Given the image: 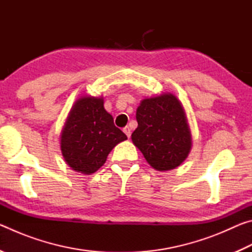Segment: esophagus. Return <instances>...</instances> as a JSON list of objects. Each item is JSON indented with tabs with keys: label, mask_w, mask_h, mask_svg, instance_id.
Listing matches in <instances>:
<instances>
[{
	"label": "esophagus",
	"mask_w": 252,
	"mask_h": 252,
	"mask_svg": "<svg viewBox=\"0 0 252 252\" xmlns=\"http://www.w3.org/2000/svg\"><path fill=\"white\" fill-rule=\"evenodd\" d=\"M123 132H125V133L126 134V136H127V138H130V136H131V129H130V126H125V127H123Z\"/></svg>",
	"instance_id": "1"
}]
</instances>
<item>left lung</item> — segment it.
<instances>
[{"instance_id":"8db88e82","label":"left lung","mask_w":252,"mask_h":252,"mask_svg":"<svg viewBox=\"0 0 252 252\" xmlns=\"http://www.w3.org/2000/svg\"><path fill=\"white\" fill-rule=\"evenodd\" d=\"M136 121L132 141L152 168L167 171L186 160L191 148L190 130L180 101L173 94L142 100Z\"/></svg>"}]
</instances>
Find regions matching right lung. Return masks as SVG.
I'll return each instance as SVG.
<instances>
[{
    "mask_svg": "<svg viewBox=\"0 0 252 252\" xmlns=\"http://www.w3.org/2000/svg\"><path fill=\"white\" fill-rule=\"evenodd\" d=\"M126 135L114 126L101 97H81L67 117L61 136L66 163L75 171L91 174L99 170L110 151Z\"/></svg>",
    "mask_w": 252,
    "mask_h": 252,
    "instance_id": "right-lung-1",
    "label": "right lung"
}]
</instances>
